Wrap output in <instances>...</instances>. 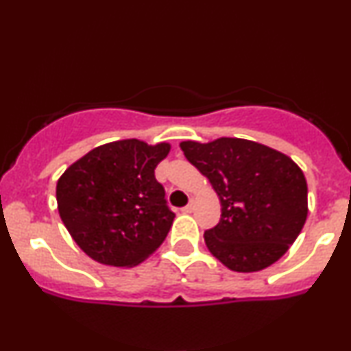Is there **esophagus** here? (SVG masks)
I'll use <instances>...</instances> for the list:
<instances>
[{
    "label": "esophagus",
    "mask_w": 351,
    "mask_h": 351,
    "mask_svg": "<svg viewBox=\"0 0 351 351\" xmlns=\"http://www.w3.org/2000/svg\"><path fill=\"white\" fill-rule=\"evenodd\" d=\"M193 209H195V201H189V204H186V206H184L183 209H181V211L183 213H193Z\"/></svg>",
    "instance_id": "34e87169"
}]
</instances>
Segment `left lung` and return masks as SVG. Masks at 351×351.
Here are the masks:
<instances>
[{
    "instance_id": "8db88e82",
    "label": "left lung",
    "mask_w": 351,
    "mask_h": 351,
    "mask_svg": "<svg viewBox=\"0 0 351 351\" xmlns=\"http://www.w3.org/2000/svg\"><path fill=\"white\" fill-rule=\"evenodd\" d=\"M180 147L221 201L219 223L204 231L209 252L236 272H256L279 261L307 219V181L300 168L251 140Z\"/></svg>"
}]
</instances>
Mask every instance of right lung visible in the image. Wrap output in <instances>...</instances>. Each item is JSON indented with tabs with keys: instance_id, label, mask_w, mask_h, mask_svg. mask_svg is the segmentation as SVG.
<instances>
[{
	"instance_id": "right-lung-1",
	"label": "right lung",
	"mask_w": 351,
	"mask_h": 351,
	"mask_svg": "<svg viewBox=\"0 0 351 351\" xmlns=\"http://www.w3.org/2000/svg\"><path fill=\"white\" fill-rule=\"evenodd\" d=\"M170 145L120 140L94 148L58 181L60 219L77 245L100 264L130 267L162 245L175 213L155 168Z\"/></svg>"
}]
</instances>
